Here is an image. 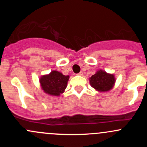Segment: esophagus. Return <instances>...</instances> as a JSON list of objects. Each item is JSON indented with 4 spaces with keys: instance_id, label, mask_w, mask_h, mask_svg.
Segmentation results:
<instances>
[{
    "instance_id": "34e87169",
    "label": "esophagus",
    "mask_w": 147,
    "mask_h": 147,
    "mask_svg": "<svg viewBox=\"0 0 147 147\" xmlns=\"http://www.w3.org/2000/svg\"><path fill=\"white\" fill-rule=\"evenodd\" d=\"M78 75H80V76H82V75H83L82 72H79V73H78Z\"/></svg>"
}]
</instances>
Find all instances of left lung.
Listing matches in <instances>:
<instances>
[{
  "instance_id": "8db88e82",
  "label": "left lung",
  "mask_w": 147,
  "mask_h": 147,
  "mask_svg": "<svg viewBox=\"0 0 147 147\" xmlns=\"http://www.w3.org/2000/svg\"><path fill=\"white\" fill-rule=\"evenodd\" d=\"M115 79L113 75L108 74L102 70L97 71L90 78V82L93 88L100 92H107L112 88Z\"/></svg>"
}]
</instances>
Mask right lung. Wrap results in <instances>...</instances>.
I'll list each match as a JSON object with an SVG mask.
<instances>
[{
    "mask_svg": "<svg viewBox=\"0 0 147 147\" xmlns=\"http://www.w3.org/2000/svg\"><path fill=\"white\" fill-rule=\"evenodd\" d=\"M69 80L68 75H63L57 71H53L48 75H44L40 80L41 87L45 93L59 96L67 87Z\"/></svg>",
    "mask_w": 147,
    "mask_h": 147,
    "instance_id": "obj_1",
    "label": "right lung"
}]
</instances>
